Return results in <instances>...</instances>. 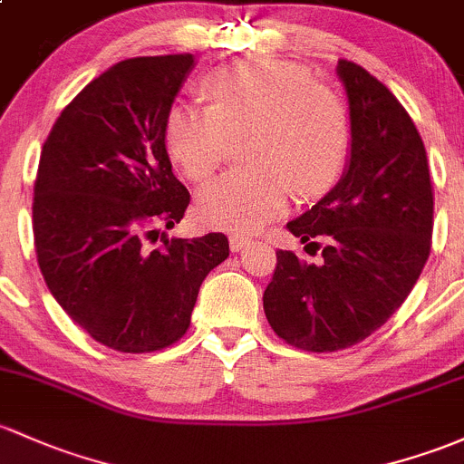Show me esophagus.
<instances>
[{
    "label": "esophagus",
    "mask_w": 464,
    "mask_h": 464,
    "mask_svg": "<svg viewBox=\"0 0 464 464\" xmlns=\"http://www.w3.org/2000/svg\"><path fill=\"white\" fill-rule=\"evenodd\" d=\"M247 246H250V238L243 237V234H232L230 237V247L234 252L243 250V247H247Z\"/></svg>",
    "instance_id": "esophagus-1"
}]
</instances>
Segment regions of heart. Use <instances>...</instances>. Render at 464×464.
Segmentation results:
<instances>
[{
  "label": "heart",
  "instance_id": "b5f03b06",
  "mask_svg": "<svg viewBox=\"0 0 464 464\" xmlns=\"http://www.w3.org/2000/svg\"><path fill=\"white\" fill-rule=\"evenodd\" d=\"M210 108L177 103L163 139L170 159L192 181L217 170L230 137L250 130L252 166L208 183L197 198L203 223L252 232L298 197L330 190L350 152V114L330 88L285 59L250 57L217 68L203 79Z\"/></svg>",
  "mask_w": 464,
  "mask_h": 464
}]
</instances>
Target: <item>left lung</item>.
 Masks as SVG:
<instances>
[{
  "label": "left lung",
  "instance_id": "obj_1",
  "mask_svg": "<svg viewBox=\"0 0 464 464\" xmlns=\"http://www.w3.org/2000/svg\"><path fill=\"white\" fill-rule=\"evenodd\" d=\"M336 72L350 103V161L312 210L287 223L301 243L323 247V261L278 250L263 294L272 330L307 352L345 350L385 325L431 250L430 166L411 117L358 63L341 59Z\"/></svg>",
  "mask_w": 464,
  "mask_h": 464
}]
</instances>
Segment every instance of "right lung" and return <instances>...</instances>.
Returning <instances> with one entry per match:
<instances>
[{
	"mask_svg": "<svg viewBox=\"0 0 464 464\" xmlns=\"http://www.w3.org/2000/svg\"><path fill=\"white\" fill-rule=\"evenodd\" d=\"M194 57L114 63L63 108L42 148L33 198L39 270L63 312L97 343L157 352L190 327L203 278L230 256L221 232L161 237L186 214L166 117Z\"/></svg>",
	"mask_w": 464,
	"mask_h": 464,
	"instance_id": "obj_1",
	"label": "right lung"
}]
</instances>
